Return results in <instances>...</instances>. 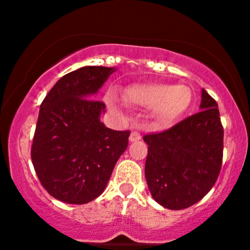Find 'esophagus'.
I'll use <instances>...</instances> for the list:
<instances>
[{
  "instance_id": "obj_1",
  "label": "esophagus",
  "mask_w": 250,
  "mask_h": 250,
  "mask_svg": "<svg viewBox=\"0 0 250 250\" xmlns=\"http://www.w3.org/2000/svg\"><path fill=\"white\" fill-rule=\"evenodd\" d=\"M139 140H141V134H140L137 130L131 131L130 136H129V141L134 142V141H139Z\"/></svg>"
}]
</instances>
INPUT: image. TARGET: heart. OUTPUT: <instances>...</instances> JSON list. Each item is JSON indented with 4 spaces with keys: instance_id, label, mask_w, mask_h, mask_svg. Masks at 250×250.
Segmentation results:
<instances>
[{
    "instance_id": "1",
    "label": "heart",
    "mask_w": 250,
    "mask_h": 250,
    "mask_svg": "<svg viewBox=\"0 0 250 250\" xmlns=\"http://www.w3.org/2000/svg\"><path fill=\"white\" fill-rule=\"evenodd\" d=\"M127 100L135 104L154 109V115L162 125H168L187 110L191 91L186 85L151 84L128 89ZM115 101L111 97V102Z\"/></svg>"
}]
</instances>
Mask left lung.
I'll list each match as a JSON object with an SVG mask.
<instances>
[{
	"mask_svg": "<svg viewBox=\"0 0 250 250\" xmlns=\"http://www.w3.org/2000/svg\"><path fill=\"white\" fill-rule=\"evenodd\" d=\"M199 113L168 130L148 134L145 174L151 196L171 210L195 205L213 188L223 156L217 103L205 89Z\"/></svg>",
	"mask_w": 250,
	"mask_h": 250,
	"instance_id": "left-lung-1",
	"label": "left lung"
}]
</instances>
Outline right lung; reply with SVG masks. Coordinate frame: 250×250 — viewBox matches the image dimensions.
<instances>
[{
	"label": "right lung",
	"instance_id": "right-lung-1",
	"mask_svg": "<svg viewBox=\"0 0 250 250\" xmlns=\"http://www.w3.org/2000/svg\"><path fill=\"white\" fill-rule=\"evenodd\" d=\"M116 69L88 65L62 76L43 100L31 161L43 188L70 205H84L105 189L130 131L100 121L105 104L95 99Z\"/></svg>",
	"mask_w": 250,
	"mask_h": 250
}]
</instances>
